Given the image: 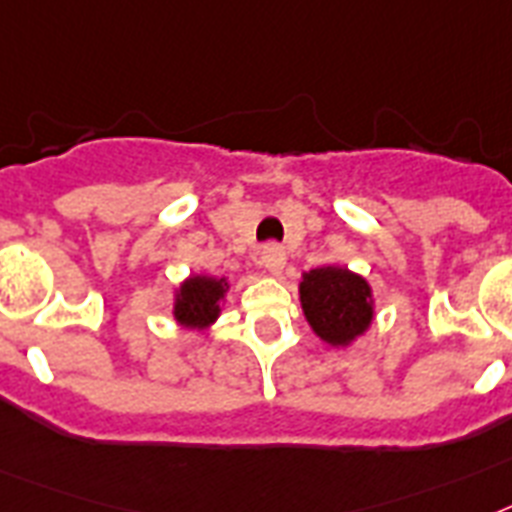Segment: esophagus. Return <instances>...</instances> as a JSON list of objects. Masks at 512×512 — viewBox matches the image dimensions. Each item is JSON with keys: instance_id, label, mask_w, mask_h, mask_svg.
<instances>
[{"instance_id": "obj_1", "label": "esophagus", "mask_w": 512, "mask_h": 512, "mask_svg": "<svg viewBox=\"0 0 512 512\" xmlns=\"http://www.w3.org/2000/svg\"><path fill=\"white\" fill-rule=\"evenodd\" d=\"M261 266L269 274H280L282 266H285V248L277 246V243H269V246L261 248Z\"/></svg>"}]
</instances>
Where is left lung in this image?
<instances>
[{
  "label": "left lung",
  "mask_w": 512,
  "mask_h": 512,
  "mask_svg": "<svg viewBox=\"0 0 512 512\" xmlns=\"http://www.w3.org/2000/svg\"><path fill=\"white\" fill-rule=\"evenodd\" d=\"M301 306L311 329L332 348L350 345L374 319L369 282L345 266H319L303 274Z\"/></svg>",
  "instance_id": "left-lung-1"
}]
</instances>
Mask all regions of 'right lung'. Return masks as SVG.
Instances as JSON below:
<instances>
[{
  "label": "right lung",
  "mask_w": 512,
  "mask_h": 512,
  "mask_svg": "<svg viewBox=\"0 0 512 512\" xmlns=\"http://www.w3.org/2000/svg\"><path fill=\"white\" fill-rule=\"evenodd\" d=\"M227 280L206 277V274H193L180 285L175 293V322L188 329H206L217 322L222 311V298L227 295Z\"/></svg>",
  "instance_id": "obj_1"
}]
</instances>
